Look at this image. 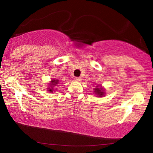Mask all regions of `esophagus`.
I'll return each mask as SVG.
<instances>
[{"mask_svg":"<svg viewBox=\"0 0 153 153\" xmlns=\"http://www.w3.org/2000/svg\"><path fill=\"white\" fill-rule=\"evenodd\" d=\"M75 81L80 82V81H82V78L80 77H75Z\"/></svg>","mask_w":153,"mask_h":153,"instance_id":"esophagus-1","label":"esophagus"}]
</instances>
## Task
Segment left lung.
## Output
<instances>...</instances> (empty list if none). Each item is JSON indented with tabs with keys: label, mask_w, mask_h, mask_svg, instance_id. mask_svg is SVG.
Wrapping results in <instances>:
<instances>
[{
	"label": "left lung",
	"mask_w": 153,
	"mask_h": 153,
	"mask_svg": "<svg viewBox=\"0 0 153 153\" xmlns=\"http://www.w3.org/2000/svg\"><path fill=\"white\" fill-rule=\"evenodd\" d=\"M94 93L97 95H98V97H102L105 95V91L102 88H95Z\"/></svg>",
	"instance_id": "obj_1"
}]
</instances>
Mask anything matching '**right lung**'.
<instances>
[{
    "instance_id": "obj_1",
    "label": "right lung",
    "mask_w": 153,
    "mask_h": 153,
    "mask_svg": "<svg viewBox=\"0 0 153 153\" xmlns=\"http://www.w3.org/2000/svg\"><path fill=\"white\" fill-rule=\"evenodd\" d=\"M59 83V80H56V79H53L51 81V82L50 83V87L48 88V91H50V92H53V91L54 90L53 87L56 86V85L57 84Z\"/></svg>"
}]
</instances>
